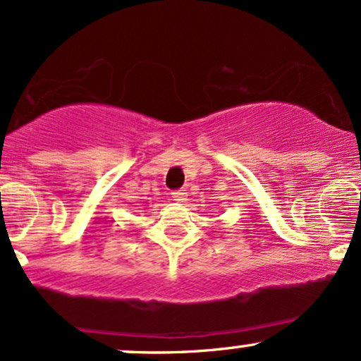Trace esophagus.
Returning <instances> with one entry per match:
<instances>
[{"label": "esophagus", "instance_id": "34e87169", "mask_svg": "<svg viewBox=\"0 0 361 361\" xmlns=\"http://www.w3.org/2000/svg\"><path fill=\"white\" fill-rule=\"evenodd\" d=\"M171 195H173V200H175L176 203H185L186 197H188L185 190H176V192H173Z\"/></svg>", "mask_w": 361, "mask_h": 361}]
</instances>
